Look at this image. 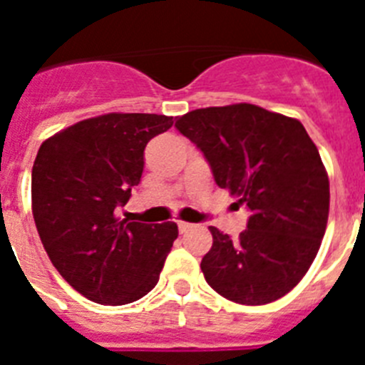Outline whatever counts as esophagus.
I'll list each match as a JSON object with an SVG mask.
<instances>
[{
    "label": "esophagus",
    "mask_w": 365,
    "mask_h": 365,
    "mask_svg": "<svg viewBox=\"0 0 365 365\" xmlns=\"http://www.w3.org/2000/svg\"><path fill=\"white\" fill-rule=\"evenodd\" d=\"M177 227H179V232H180V234H185V232H188V230H190V228H192V227H193V225H192V222H186V221H179V222H177Z\"/></svg>",
    "instance_id": "1"
}]
</instances>
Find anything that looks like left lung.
Masks as SVG:
<instances>
[{
    "mask_svg": "<svg viewBox=\"0 0 365 365\" xmlns=\"http://www.w3.org/2000/svg\"><path fill=\"white\" fill-rule=\"evenodd\" d=\"M175 128L202 151L219 188L250 210L237 241L210 227L206 283L241 305L291 292L320 250L329 217V177L302 122L232 104L186 113Z\"/></svg>",
    "mask_w": 365,
    "mask_h": 365,
    "instance_id": "left-lung-1",
    "label": "left lung"
}]
</instances>
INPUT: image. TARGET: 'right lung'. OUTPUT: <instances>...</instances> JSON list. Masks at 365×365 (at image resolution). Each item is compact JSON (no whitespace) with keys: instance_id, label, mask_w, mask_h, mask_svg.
I'll use <instances>...</instances> for the list:
<instances>
[{"instance_id":"obj_1","label":"right lung","mask_w":365,"mask_h":365,"mask_svg":"<svg viewBox=\"0 0 365 365\" xmlns=\"http://www.w3.org/2000/svg\"><path fill=\"white\" fill-rule=\"evenodd\" d=\"M173 125L153 113H108L47 138L32 166V215L45 252L74 291L102 305L157 285L179 230L117 217L140 182L144 148Z\"/></svg>"}]
</instances>
